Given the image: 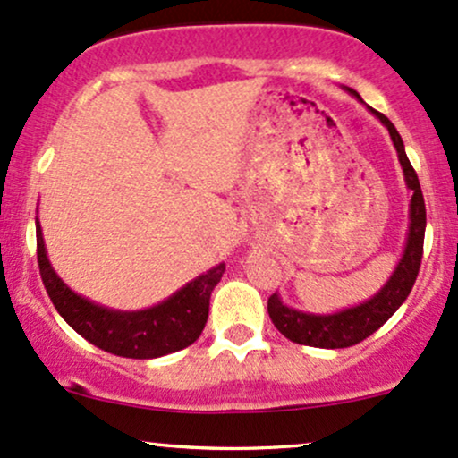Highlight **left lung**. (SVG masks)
<instances>
[{"label": "left lung", "instance_id": "1", "mask_svg": "<svg viewBox=\"0 0 458 458\" xmlns=\"http://www.w3.org/2000/svg\"><path fill=\"white\" fill-rule=\"evenodd\" d=\"M346 92L355 97L360 103H364L355 90L346 88ZM368 112L375 115V118H379L383 127L390 131L392 144L398 152V163L403 167L404 185H407L409 196H411V199H409V230L407 239H404L401 260L396 262L392 276L387 277V282L383 284L375 295L366 299V301L355 303V306L338 310V312L317 314L291 308L282 301L280 293H273L269 303H267L273 325H276L282 335H286L288 340L297 344L318 346V349H344V346L361 343L368 335L375 334L403 306L404 299L411 293L415 277H418L420 262H422L424 230H427V208H424L422 189H420L418 174H415L411 163L407 159L401 133L390 123V118L375 112L372 107H368Z\"/></svg>", "mask_w": 458, "mask_h": 458}]
</instances>
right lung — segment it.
I'll list each match as a JSON object with an SVG mask.
<instances>
[{"instance_id": "right-lung-1", "label": "right lung", "mask_w": 458, "mask_h": 458, "mask_svg": "<svg viewBox=\"0 0 458 458\" xmlns=\"http://www.w3.org/2000/svg\"><path fill=\"white\" fill-rule=\"evenodd\" d=\"M36 243L40 277L60 317L88 343L131 360L170 355L196 343L207 325L213 288L222 280L225 269L224 262H219L150 308L114 310L79 295L57 276L47 256L38 217Z\"/></svg>"}]
</instances>
